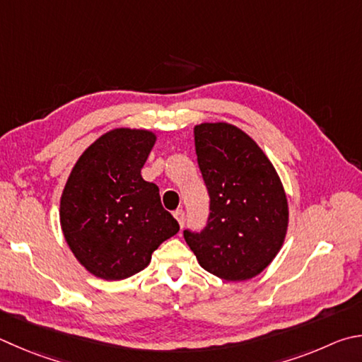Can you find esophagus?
Instances as JSON below:
<instances>
[{
    "instance_id": "obj_1",
    "label": "esophagus",
    "mask_w": 362,
    "mask_h": 362,
    "mask_svg": "<svg viewBox=\"0 0 362 362\" xmlns=\"http://www.w3.org/2000/svg\"><path fill=\"white\" fill-rule=\"evenodd\" d=\"M174 216H175L177 223H179L180 228H182V226H183V221H185V214H183V210H175Z\"/></svg>"
}]
</instances>
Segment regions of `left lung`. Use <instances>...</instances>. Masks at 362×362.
<instances>
[{
	"instance_id": "left-lung-1",
	"label": "left lung",
	"mask_w": 362,
	"mask_h": 362,
	"mask_svg": "<svg viewBox=\"0 0 362 362\" xmlns=\"http://www.w3.org/2000/svg\"><path fill=\"white\" fill-rule=\"evenodd\" d=\"M194 147L210 196L204 231H185L202 269L245 281L271 264L284 245L290 212L274 164L245 131L226 122L194 124Z\"/></svg>"
}]
</instances>
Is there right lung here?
Returning a JSON list of instances; mask_svg holds the SVG:
<instances>
[{"mask_svg":"<svg viewBox=\"0 0 362 362\" xmlns=\"http://www.w3.org/2000/svg\"><path fill=\"white\" fill-rule=\"evenodd\" d=\"M156 137L142 128L110 129L83 150L64 183V240L98 279L141 272L155 250L179 233V223L161 206L158 187L141 175Z\"/></svg>","mask_w":362,"mask_h":362,"instance_id":"obj_1","label":"right lung"}]
</instances>
